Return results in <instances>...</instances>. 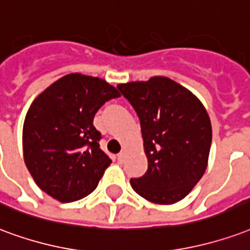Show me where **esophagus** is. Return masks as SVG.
Returning <instances> with one entry per match:
<instances>
[{
  "mask_svg": "<svg viewBox=\"0 0 250 250\" xmlns=\"http://www.w3.org/2000/svg\"><path fill=\"white\" fill-rule=\"evenodd\" d=\"M125 152H120L119 155H118V160H119V162H123V159H125Z\"/></svg>",
  "mask_w": 250,
  "mask_h": 250,
  "instance_id": "esophagus-1",
  "label": "esophagus"
}]
</instances>
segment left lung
Listing matches in <instances>:
<instances>
[{
  "label": "left lung",
  "instance_id": "1",
  "mask_svg": "<svg viewBox=\"0 0 250 250\" xmlns=\"http://www.w3.org/2000/svg\"><path fill=\"white\" fill-rule=\"evenodd\" d=\"M118 88L139 116L148 169L131 179L134 191L155 204L184 199L204 175L212 125L188 88L167 77L120 83Z\"/></svg>",
  "mask_w": 250,
  "mask_h": 250
}]
</instances>
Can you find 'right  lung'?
Instances as JSON below:
<instances>
[{
	"mask_svg": "<svg viewBox=\"0 0 250 250\" xmlns=\"http://www.w3.org/2000/svg\"><path fill=\"white\" fill-rule=\"evenodd\" d=\"M120 97L104 79L67 74L41 92L22 130L23 160L41 189L61 203L81 200L98 187L111 159L99 147L94 116Z\"/></svg>",
	"mask_w": 250,
	"mask_h": 250,
	"instance_id": "1",
	"label": "right lung"
}]
</instances>
